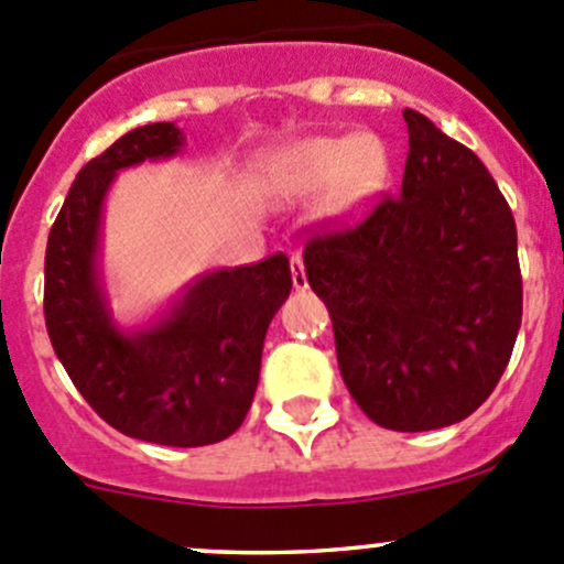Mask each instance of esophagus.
<instances>
[{"label":"esophagus","instance_id":"esophagus-1","mask_svg":"<svg viewBox=\"0 0 564 564\" xmlns=\"http://www.w3.org/2000/svg\"><path fill=\"white\" fill-rule=\"evenodd\" d=\"M292 283H294V289L308 286V278H305V267H303V256L300 253L292 256Z\"/></svg>","mask_w":564,"mask_h":564}]
</instances>
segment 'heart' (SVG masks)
<instances>
[{
    "label": "heart",
    "mask_w": 564,
    "mask_h": 564,
    "mask_svg": "<svg viewBox=\"0 0 564 564\" xmlns=\"http://www.w3.org/2000/svg\"><path fill=\"white\" fill-rule=\"evenodd\" d=\"M388 174L390 158L377 135H311L278 147L261 161L259 191L270 202L324 191L322 215L346 218L377 198Z\"/></svg>",
    "instance_id": "1"
}]
</instances>
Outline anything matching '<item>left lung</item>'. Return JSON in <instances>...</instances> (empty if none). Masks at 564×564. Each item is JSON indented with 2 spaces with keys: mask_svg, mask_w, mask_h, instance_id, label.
Masks as SVG:
<instances>
[{
  "mask_svg": "<svg viewBox=\"0 0 564 564\" xmlns=\"http://www.w3.org/2000/svg\"><path fill=\"white\" fill-rule=\"evenodd\" d=\"M398 196L305 242L346 388L377 425L431 431L469 417L521 327L516 220L480 158L406 108Z\"/></svg>",
  "mask_w": 564,
  "mask_h": 564,
  "instance_id": "8db88e82",
  "label": "left lung"
}]
</instances>
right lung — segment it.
<instances>
[{"mask_svg":"<svg viewBox=\"0 0 564 564\" xmlns=\"http://www.w3.org/2000/svg\"><path fill=\"white\" fill-rule=\"evenodd\" d=\"M174 122L135 128L93 158L70 185L45 248L43 311L51 346L78 392L111 429L169 447L215 445L246 420L272 316L292 292L283 253L215 270L166 316L124 333L98 272L104 202L117 172L172 158Z\"/></svg>","mask_w":564,"mask_h":564,"instance_id":"add662e5","label":"right lung"}]
</instances>
